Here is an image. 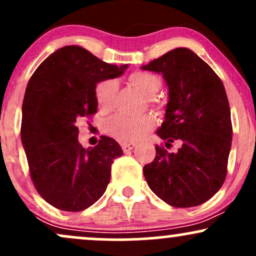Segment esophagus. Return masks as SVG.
Returning a JSON list of instances; mask_svg holds the SVG:
<instances>
[{
  "instance_id": "34e87169",
  "label": "esophagus",
  "mask_w": 256,
  "mask_h": 256,
  "mask_svg": "<svg viewBox=\"0 0 256 256\" xmlns=\"http://www.w3.org/2000/svg\"><path fill=\"white\" fill-rule=\"evenodd\" d=\"M134 146H136L134 143H122V150H124V152H128L130 150H132Z\"/></svg>"
}]
</instances>
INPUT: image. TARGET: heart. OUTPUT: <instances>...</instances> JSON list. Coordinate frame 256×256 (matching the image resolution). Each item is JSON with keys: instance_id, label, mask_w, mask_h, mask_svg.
<instances>
[{"instance_id": "1", "label": "heart", "mask_w": 256, "mask_h": 256, "mask_svg": "<svg viewBox=\"0 0 256 256\" xmlns=\"http://www.w3.org/2000/svg\"><path fill=\"white\" fill-rule=\"evenodd\" d=\"M128 82L148 98L149 104L158 113L162 112V104L154 98L161 88V80L156 74L146 71H137L131 73ZM116 89L118 84L114 79H104L98 83L95 88V98L100 110L108 112L113 108ZM154 128L155 119L152 114H144L137 118L116 116L107 122L106 132L120 143H132L144 138Z\"/></svg>"}]
</instances>
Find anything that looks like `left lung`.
<instances>
[{"instance_id":"obj_1","label":"left lung","mask_w":256,"mask_h":256,"mask_svg":"<svg viewBox=\"0 0 256 256\" xmlns=\"http://www.w3.org/2000/svg\"><path fill=\"white\" fill-rule=\"evenodd\" d=\"M142 70L164 76L168 102L156 134L166 148L180 143L174 153L155 146V158L143 167L146 183L173 207L204 204L222 188L228 173L232 124L224 84L188 48L173 49Z\"/></svg>"}]
</instances>
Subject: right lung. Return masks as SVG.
I'll return each mask as SVG.
<instances>
[{
	"label": "right lung",
	"mask_w": 256,
	"mask_h": 256,
	"mask_svg": "<svg viewBox=\"0 0 256 256\" xmlns=\"http://www.w3.org/2000/svg\"><path fill=\"white\" fill-rule=\"evenodd\" d=\"M118 67L86 49L67 46L49 55L28 80L22 116V142L30 176L42 198L58 210L80 212L104 195L114 158L122 155L113 138L94 148L78 140L77 120L98 112L96 84L122 76Z\"/></svg>",
	"instance_id": "1"
}]
</instances>
